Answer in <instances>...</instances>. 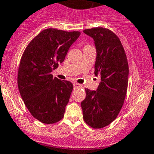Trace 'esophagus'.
Listing matches in <instances>:
<instances>
[{
    "mask_svg": "<svg viewBox=\"0 0 154 154\" xmlns=\"http://www.w3.org/2000/svg\"><path fill=\"white\" fill-rule=\"evenodd\" d=\"M74 88H81L82 85H81V84H77V83H74Z\"/></svg>",
    "mask_w": 154,
    "mask_h": 154,
    "instance_id": "esophagus-1",
    "label": "esophagus"
}]
</instances>
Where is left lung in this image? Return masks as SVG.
Instances as JSON below:
<instances>
[{
    "mask_svg": "<svg viewBox=\"0 0 154 154\" xmlns=\"http://www.w3.org/2000/svg\"><path fill=\"white\" fill-rule=\"evenodd\" d=\"M84 32L94 41V74L101 80L97 90L85 89L87 96L81 107L85 122L93 128H102L112 122L122 107L128 83V64L121 41L111 30L97 27Z\"/></svg>",
    "mask_w": 154,
    "mask_h": 154,
    "instance_id": "8db88e82",
    "label": "left lung"
}]
</instances>
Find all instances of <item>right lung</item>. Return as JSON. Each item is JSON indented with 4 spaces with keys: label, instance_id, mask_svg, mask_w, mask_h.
<instances>
[{
    "label": "right lung",
    "instance_id": "1",
    "mask_svg": "<svg viewBox=\"0 0 154 154\" xmlns=\"http://www.w3.org/2000/svg\"><path fill=\"white\" fill-rule=\"evenodd\" d=\"M80 32L46 29L27 45L18 70V89L26 106L37 120L53 124L64 117L73 84L53 78L51 72L64 61Z\"/></svg>",
    "mask_w": 154,
    "mask_h": 154
}]
</instances>
